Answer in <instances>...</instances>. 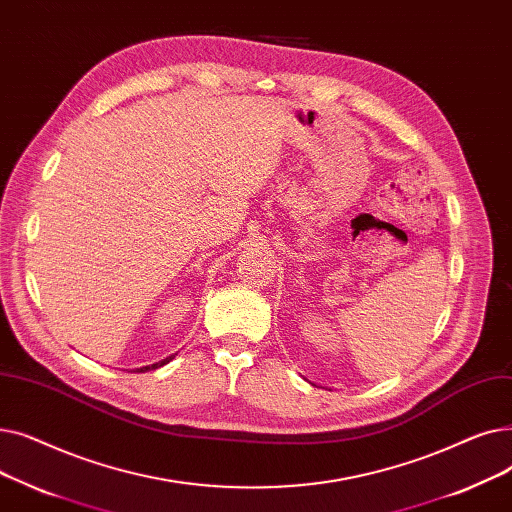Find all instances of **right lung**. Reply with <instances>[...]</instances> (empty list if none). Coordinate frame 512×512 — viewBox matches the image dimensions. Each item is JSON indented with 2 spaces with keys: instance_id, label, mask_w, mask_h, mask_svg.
Segmentation results:
<instances>
[{
  "instance_id": "add662e5",
  "label": "right lung",
  "mask_w": 512,
  "mask_h": 512,
  "mask_svg": "<svg viewBox=\"0 0 512 512\" xmlns=\"http://www.w3.org/2000/svg\"><path fill=\"white\" fill-rule=\"evenodd\" d=\"M175 358V354H170V356H166V358H162V360H158V362H154V364H148V367H141V369H135L133 373H148V371H154V369H160V367H164V364H168L170 360Z\"/></svg>"
}]
</instances>
